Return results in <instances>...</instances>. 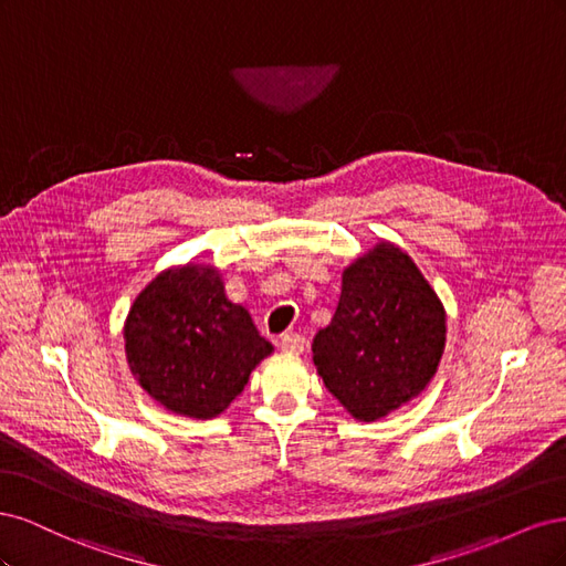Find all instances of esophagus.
Wrapping results in <instances>:
<instances>
[{
  "label": "esophagus",
  "mask_w": 566,
  "mask_h": 566,
  "mask_svg": "<svg viewBox=\"0 0 566 566\" xmlns=\"http://www.w3.org/2000/svg\"><path fill=\"white\" fill-rule=\"evenodd\" d=\"M304 345H306V339L297 333H285V335H281V342H279L281 352H285V354H300L304 349Z\"/></svg>",
  "instance_id": "1"
}]
</instances>
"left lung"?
Returning a JSON list of instances; mask_svg holds the SVG:
<instances>
[{
    "instance_id": "8db88e82",
    "label": "left lung",
    "mask_w": 566,
    "mask_h": 566,
    "mask_svg": "<svg viewBox=\"0 0 566 566\" xmlns=\"http://www.w3.org/2000/svg\"><path fill=\"white\" fill-rule=\"evenodd\" d=\"M443 345V304L416 262L382 241L342 273L335 316L312 352L333 397L356 420L373 422L418 397Z\"/></svg>"
}]
</instances>
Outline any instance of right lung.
<instances>
[{
    "label": "right lung",
    "mask_w": 566,
    "mask_h": 566,
    "mask_svg": "<svg viewBox=\"0 0 566 566\" xmlns=\"http://www.w3.org/2000/svg\"><path fill=\"white\" fill-rule=\"evenodd\" d=\"M134 378L172 413L210 420L273 352L212 266L167 269L134 300L125 323Z\"/></svg>",
    "instance_id": "add662e5"
}]
</instances>
